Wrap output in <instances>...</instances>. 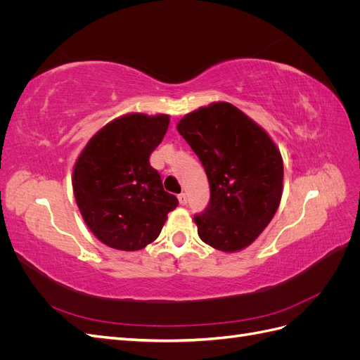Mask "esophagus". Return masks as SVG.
Listing matches in <instances>:
<instances>
[{
	"mask_svg": "<svg viewBox=\"0 0 360 360\" xmlns=\"http://www.w3.org/2000/svg\"><path fill=\"white\" fill-rule=\"evenodd\" d=\"M179 202H180L181 205H186V204H188V195H186V193H180V195H179Z\"/></svg>",
	"mask_w": 360,
	"mask_h": 360,
	"instance_id": "obj_1",
	"label": "esophagus"
}]
</instances>
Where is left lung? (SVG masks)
Listing matches in <instances>:
<instances>
[{"label":"left lung","mask_w":360,"mask_h":360,"mask_svg":"<svg viewBox=\"0 0 360 360\" xmlns=\"http://www.w3.org/2000/svg\"><path fill=\"white\" fill-rule=\"evenodd\" d=\"M177 130L210 184L209 205L193 216L200 238L224 252L246 248L279 207L284 179L279 150L263 129L226 102L188 114Z\"/></svg>","instance_id":"1"}]
</instances>
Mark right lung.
<instances>
[{
    "label": "right lung",
    "mask_w": 360,
    "mask_h": 360,
    "mask_svg": "<svg viewBox=\"0 0 360 360\" xmlns=\"http://www.w3.org/2000/svg\"><path fill=\"white\" fill-rule=\"evenodd\" d=\"M168 115L129 114L99 130L73 169V193L85 224L110 248L138 250L156 240L179 200L162 186L150 155Z\"/></svg>",
    "instance_id": "add662e5"
}]
</instances>
